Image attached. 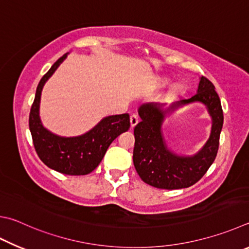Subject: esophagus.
I'll list each match as a JSON object with an SVG mask.
<instances>
[{"label": "esophagus", "instance_id": "obj_1", "mask_svg": "<svg viewBox=\"0 0 249 249\" xmlns=\"http://www.w3.org/2000/svg\"><path fill=\"white\" fill-rule=\"evenodd\" d=\"M129 121H130V126L134 127V126H136L137 123L139 122V117L137 114H132L129 117Z\"/></svg>", "mask_w": 249, "mask_h": 249}]
</instances>
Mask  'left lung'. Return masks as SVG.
<instances>
[{"mask_svg": "<svg viewBox=\"0 0 249 249\" xmlns=\"http://www.w3.org/2000/svg\"><path fill=\"white\" fill-rule=\"evenodd\" d=\"M195 101L207 106L212 117V127L208 142L194 157H179L166 147L161 132L165 111L159 105L144 103L139 107L142 121L134 128L133 161L140 178L146 184L162 189L186 188L197 183L213 163L223 125L222 107L213 84L201 76L195 96L175 102L168 110Z\"/></svg>", "mask_w": 249, "mask_h": 249, "instance_id": "left-lung-1", "label": "left lung"}]
</instances>
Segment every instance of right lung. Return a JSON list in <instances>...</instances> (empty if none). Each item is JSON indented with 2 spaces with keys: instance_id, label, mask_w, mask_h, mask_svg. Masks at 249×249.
Returning a JSON list of instances; mask_svg holds the SVG:
<instances>
[{
  "instance_id": "right-lung-1",
  "label": "right lung",
  "mask_w": 249,
  "mask_h": 249,
  "mask_svg": "<svg viewBox=\"0 0 249 249\" xmlns=\"http://www.w3.org/2000/svg\"><path fill=\"white\" fill-rule=\"evenodd\" d=\"M66 56L64 54L58 58L40 80L30 109L29 129L36 152L50 169L67 175H86L99 165L113 140L128 130L129 115L125 113L105 117L91 130L78 137H60L44 128L39 117L43 85Z\"/></svg>"
}]
</instances>
